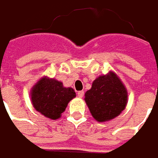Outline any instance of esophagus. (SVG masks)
<instances>
[{
  "label": "esophagus",
  "mask_w": 158,
  "mask_h": 158,
  "mask_svg": "<svg viewBox=\"0 0 158 158\" xmlns=\"http://www.w3.org/2000/svg\"><path fill=\"white\" fill-rule=\"evenodd\" d=\"M84 94H85L84 91H79V92L77 93V95H78L79 98H83V97H84Z\"/></svg>",
  "instance_id": "1"
}]
</instances>
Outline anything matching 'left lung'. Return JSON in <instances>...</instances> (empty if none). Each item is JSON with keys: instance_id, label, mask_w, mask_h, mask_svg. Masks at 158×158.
<instances>
[{"instance_id": "1", "label": "left lung", "mask_w": 158, "mask_h": 158, "mask_svg": "<svg viewBox=\"0 0 158 158\" xmlns=\"http://www.w3.org/2000/svg\"><path fill=\"white\" fill-rule=\"evenodd\" d=\"M128 92L118 75L110 72L100 75L85 94V100L94 118L99 122L118 116L127 105Z\"/></svg>"}]
</instances>
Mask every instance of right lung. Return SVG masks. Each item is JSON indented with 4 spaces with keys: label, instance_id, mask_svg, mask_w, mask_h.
<instances>
[{
    "label": "right lung",
    "instance_id": "add662e5",
    "mask_svg": "<svg viewBox=\"0 0 158 158\" xmlns=\"http://www.w3.org/2000/svg\"><path fill=\"white\" fill-rule=\"evenodd\" d=\"M30 96L37 111L47 118L57 119L76 95L72 87H64L61 82L45 76L32 87Z\"/></svg>",
    "mask_w": 158,
    "mask_h": 158
}]
</instances>
